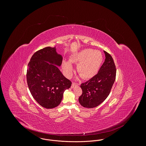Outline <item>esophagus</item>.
I'll return each instance as SVG.
<instances>
[{
	"instance_id": "obj_1",
	"label": "esophagus",
	"mask_w": 146,
	"mask_h": 146,
	"mask_svg": "<svg viewBox=\"0 0 146 146\" xmlns=\"http://www.w3.org/2000/svg\"><path fill=\"white\" fill-rule=\"evenodd\" d=\"M78 86V84L77 83H72V85H71V88H75L76 86Z\"/></svg>"
}]
</instances>
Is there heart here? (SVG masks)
Wrapping results in <instances>:
<instances>
[{
  "instance_id": "1",
  "label": "heart",
  "mask_w": 146,
  "mask_h": 146,
  "mask_svg": "<svg viewBox=\"0 0 146 146\" xmlns=\"http://www.w3.org/2000/svg\"><path fill=\"white\" fill-rule=\"evenodd\" d=\"M70 60L78 64L77 71L79 75L83 79H88L98 73L103 62V55L99 51L85 49L73 55ZM63 67L66 76L70 78L74 70L71 63L64 61Z\"/></svg>"
}]
</instances>
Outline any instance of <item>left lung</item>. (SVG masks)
<instances>
[{
	"instance_id": "8db88e82",
	"label": "left lung",
	"mask_w": 146,
	"mask_h": 146,
	"mask_svg": "<svg viewBox=\"0 0 146 146\" xmlns=\"http://www.w3.org/2000/svg\"><path fill=\"white\" fill-rule=\"evenodd\" d=\"M104 52L105 61L98 73L81 84L82 94L79 102L84 107L92 108L101 104L109 95L115 80L116 69L113 60L108 52Z\"/></svg>"
}]
</instances>
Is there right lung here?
I'll use <instances>...</instances> for the list:
<instances>
[{
    "instance_id": "right-lung-1",
    "label": "right lung",
    "mask_w": 146,
    "mask_h": 146,
    "mask_svg": "<svg viewBox=\"0 0 146 146\" xmlns=\"http://www.w3.org/2000/svg\"><path fill=\"white\" fill-rule=\"evenodd\" d=\"M63 58L56 48L47 47L34 54L28 64L27 82L34 99L43 107L53 108L61 102L64 91L71 86L58 67Z\"/></svg>"
}]
</instances>
